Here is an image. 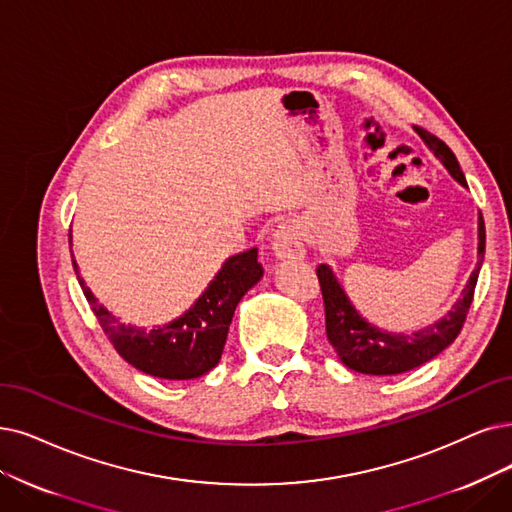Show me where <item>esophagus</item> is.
<instances>
[{
  "label": "esophagus",
  "mask_w": 512,
  "mask_h": 512,
  "mask_svg": "<svg viewBox=\"0 0 512 512\" xmlns=\"http://www.w3.org/2000/svg\"><path fill=\"white\" fill-rule=\"evenodd\" d=\"M273 254L279 260H294L304 256L302 233L294 222H283L273 233Z\"/></svg>",
  "instance_id": "obj_1"
}]
</instances>
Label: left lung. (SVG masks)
<instances>
[{"mask_svg": "<svg viewBox=\"0 0 512 512\" xmlns=\"http://www.w3.org/2000/svg\"><path fill=\"white\" fill-rule=\"evenodd\" d=\"M426 147L435 153V157L443 163L445 170L452 174V178L464 189H468L466 178L460 170V163L456 155L452 153L443 140L437 136L420 132ZM485 254V224L483 216L479 214V245H477V267L470 273L466 288L462 290V296L452 306V311H447L439 321L428 323L426 327L412 334H397L386 332L376 327L374 323L361 317V313L355 309L351 298L346 296L344 288L340 285L334 271L327 264H319L317 277L321 283V294L325 304V332L327 340L334 346L340 361L351 367V370L359 374H372V376H395L410 372L414 367H420L422 363L431 361L437 357L443 349L456 340L460 334L466 313L473 302L477 277L483 264Z\"/></svg>", "mask_w": 512, "mask_h": 512, "instance_id": "obj_1", "label": "left lung"}]
</instances>
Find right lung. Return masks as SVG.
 Returning <instances> with one entry per match:
<instances>
[{
    "label": "right lung",
    "mask_w": 512,
    "mask_h": 512,
    "mask_svg": "<svg viewBox=\"0 0 512 512\" xmlns=\"http://www.w3.org/2000/svg\"><path fill=\"white\" fill-rule=\"evenodd\" d=\"M73 269L115 351L136 370L163 380H193L218 365L237 304L264 273L256 248L231 256L185 315L145 330L124 323L98 304L86 281L79 277L75 260Z\"/></svg>",
    "instance_id": "add662e5"
}]
</instances>
